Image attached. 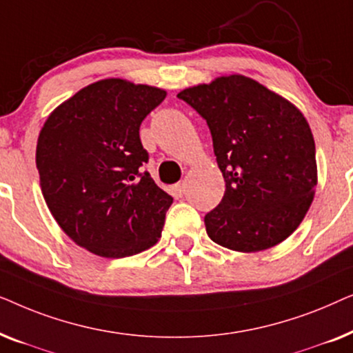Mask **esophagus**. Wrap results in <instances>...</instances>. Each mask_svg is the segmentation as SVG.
Segmentation results:
<instances>
[{"label":"esophagus","mask_w":353,"mask_h":353,"mask_svg":"<svg viewBox=\"0 0 353 353\" xmlns=\"http://www.w3.org/2000/svg\"><path fill=\"white\" fill-rule=\"evenodd\" d=\"M172 192H173V196H176V197L185 196V194H186V185H185V181H180V183H176V185H173Z\"/></svg>","instance_id":"obj_1"}]
</instances>
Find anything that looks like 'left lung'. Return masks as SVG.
<instances>
[{
    "label": "left lung",
    "mask_w": 353,
    "mask_h": 353,
    "mask_svg": "<svg viewBox=\"0 0 353 353\" xmlns=\"http://www.w3.org/2000/svg\"><path fill=\"white\" fill-rule=\"evenodd\" d=\"M178 98L209 125L225 178L223 199L204 216L209 238L238 252L283 243L316 186L315 141L301 110L244 75L219 77Z\"/></svg>",
    "instance_id": "left-lung-1"
}]
</instances>
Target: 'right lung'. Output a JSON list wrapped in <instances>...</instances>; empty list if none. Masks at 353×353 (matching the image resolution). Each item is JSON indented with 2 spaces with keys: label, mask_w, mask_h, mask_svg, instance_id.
I'll use <instances>...</instances> for the list:
<instances>
[{
  "label": "right lung",
  "mask_w": 353,
  "mask_h": 353,
  "mask_svg": "<svg viewBox=\"0 0 353 353\" xmlns=\"http://www.w3.org/2000/svg\"><path fill=\"white\" fill-rule=\"evenodd\" d=\"M156 86L105 79L52 110L37 143L46 205L62 231L90 252L122 259L161 238L173 197L143 163L139 125L165 99Z\"/></svg>",
  "instance_id": "obj_1"
}]
</instances>
